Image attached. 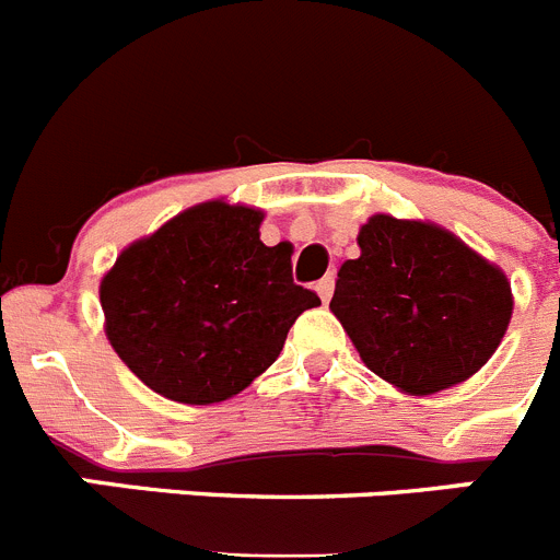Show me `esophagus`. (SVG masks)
I'll return each mask as SVG.
<instances>
[{
  "label": "esophagus",
  "mask_w": 560,
  "mask_h": 560,
  "mask_svg": "<svg viewBox=\"0 0 560 560\" xmlns=\"http://www.w3.org/2000/svg\"><path fill=\"white\" fill-rule=\"evenodd\" d=\"M316 294L323 296V303H328L330 300V294H334V277H323V280H319V283H316Z\"/></svg>",
  "instance_id": "34e87169"
}]
</instances>
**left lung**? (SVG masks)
Masks as SVG:
<instances>
[{
  "label": "left lung",
  "instance_id": "left-lung-1",
  "mask_svg": "<svg viewBox=\"0 0 560 560\" xmlns=\"http://www.w3.org/2000/svg\"><path fill=\"white\" fill-rule=\"evenodd\" d=\"M359 249L341 264L330 311L375 375L434 395L497 353L513 314L511 283L457 235L373 215Z\"/></svg>",
  "mask_w": 560,
  "mask_h": 560
}]
</instances>
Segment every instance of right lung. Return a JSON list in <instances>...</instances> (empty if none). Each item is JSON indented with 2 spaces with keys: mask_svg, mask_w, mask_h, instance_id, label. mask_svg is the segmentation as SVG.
<instances>
[{
  "mask_svg": "<svg viewBox=\"0 0 560 560\" xmlns=\"http://www.w3.org/2000/svg\"><path fill=\"white\" fill-rule=\"evenodd\" d=\"M264 212L205 201L133 241L101 280L114 353L153 393L207 407L275 364L319 296L294 283L291 246L260 241Z\"/></svg>",
  "mask_w": 560,
  "mask_h": 560,
  "instance_id": "right-lung-1",
  "label": "right lung"
}]
</instances>
